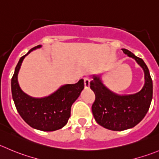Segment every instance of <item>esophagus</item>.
Listing matches in <instances>:
<instances>
[{"label": "esophagus", "mask_w": 159, "mask_h": 159, "mask_svg": "<svg viewBox=\"0 0 159 159\" xmlns=\"http://www.w3.org/2000/svg\"><path fill=\"white\" fill-rule=\"evenodd\" d=\"M84 84L85 89H89V87H90V80L87 78H84Z\"/></svg>", "instance_id": "obj_1"}]
</instances>
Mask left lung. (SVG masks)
I'll return each mask as SVG.
<instances>
[{
	"label": "left lung",
	"instance_id": "1",
	"mask_svg": "<svg viewBox=\"0 0 159 159\" xmlns=\"http://www.w3.org/2000/svg\"><path fill=\"white\" fill-rule=\"evenodd\" d=\"M123 52L135 60L144 73V84L138 92L120 95L108 89L101 75H92L90 88L95 95L92 113L95 121L102 127L111 130L121 131L135 127L148 111L153 94V84L149 70L142 59L126 49Z\"/></svg>",
	"mask_w": 159,
	"mask_h": 159
}]
</instances>
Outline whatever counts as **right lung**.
<instances>
[{
  "mask_svg": "<svg viewBox=\"0 0 159 159\" xmlns=\"http://www.w3.org/2000/svg\"><path fill=\"white\" fill-rule=\"evenodd\" d=\"M39 45L21 57L11 78V93L15 107L25 122L32 128L43 131H54L64 127L70 116V108L84 89V80L74 84H64L53 93L35 98L25 93L20 88L18 75L23 60Z\"/></svg>",
  "mask_w": 159,
  "mask_h": 159,
  "instance_id": "obj_1",
  "label": "right lung"
}]
</instances>
